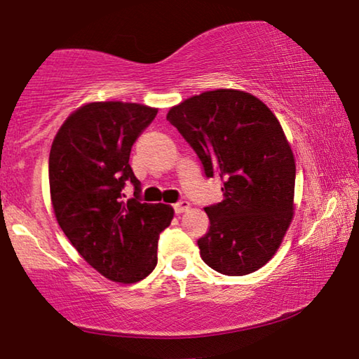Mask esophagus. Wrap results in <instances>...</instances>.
Returning <instances> with one entry per match:
<instances>
[{"mask_svg":"<svg viewBox=\"0 0 359 359\" xmlns=\"http://www.w3.org/2000/svg\"><path fill=\"white\" fill-rule=\"evenodd\" d=\"M189 208H191V204L188 203V201H180V203H176V204L173 205V209H175L176 214H183V212H186V210H188Z\"/></svg>","mask_w":359,"mask_h":359,"instance_id":"esophagus-1","label":"esophagus"}]
</instances>
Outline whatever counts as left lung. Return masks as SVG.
<instances>
[{
	"label": "left lung",
	"instance_id": "8db88e82",
	"mask_svg": "<svg viewBox=\"0 0 359 359\" xmlns=\"http://www.w3.org/2000/svg\"><path fill=\"white\" fill-rule=\"evenodd\" d=\"M166 119L205 176L224 181L222 203L204 208L210 225L198 240L201 258L227 276L257 271L278 252L294 215L296 161L276 116L250 93L214 90L173 106Z\"/></svg>",
	"mask_w": 359,
	"mask_h": 359
}]
</instances>
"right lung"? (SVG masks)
<instances>
[{"label":"right lung","instance_id":"add662e5","mask_svg":"<svg viewBox=\"0 0 359 359\" xmlns=\"http://www.w3.org/2000/svg\"><path fill=\"white\" fill-rule=\"evenodd\" d=\"M158 109L137 102H90L58 129L48 156L57 222L76 252L116 283H137L156 266L158 235L175 210L140 203V181L129 165L134 142ZM135 186L126 201L121 189Z\"/></svg>","mask_w":359,"mask_h":359}]
</instances>
